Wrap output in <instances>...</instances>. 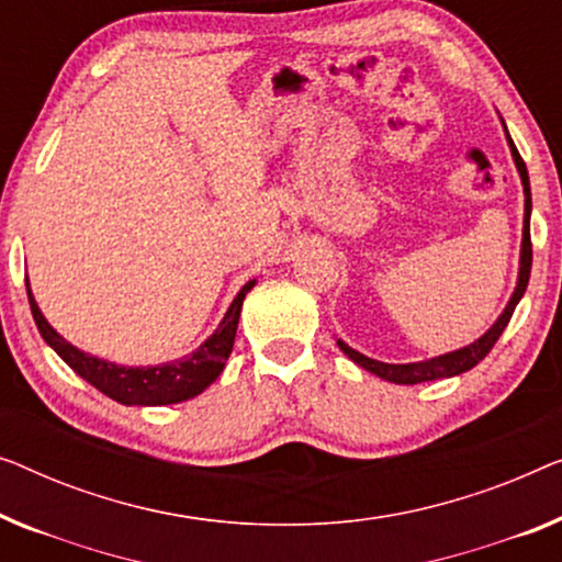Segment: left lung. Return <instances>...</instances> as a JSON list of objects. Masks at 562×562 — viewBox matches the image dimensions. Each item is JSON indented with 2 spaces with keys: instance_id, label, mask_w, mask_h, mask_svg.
I'll use <instances>...</instances> for the list:
<instances>
[{
  "instance_id": "left-lung-1",
  "label": "left lung",
  "mask_w": 562,
  "mask_h": 562,
  "mask_svg": "<svg viewBox=\"0 0 562 562\" xmlns=\"http://www.w3.org/2000/svg\"><path fill=\"white\" fill-rule=\"evenodd\" d=\"M504 124V121H502ZM504 132H507V126H504ZM507 144L512 149V159H515L517 165V172H519V180H522V190H525V225H522V250H519V276H517V286H515V294L507 301V306H504V312L499 314V319L492 324L490 331H484L482 337L476 341H471V345L461 347V349H453V352H446V355H438V357H430V360H423V362H408V364H390V362H378L372 360V357H364L352 349L345 341L337 339V345L341 352H345L349 360L360 364L372 375H378L387 382H395V385H418V382H428V380H438V378H453V375H461V372H467L474 368L484 360L486 355H490V349L497 345V339L502 337L504 327H507L512 314H515V306L519 304V299L525 296V289H527V281H530V268H532V243H530V213H532V198H530V177H527V167L522 157H519L515 142H512V136L507 132Z\"/></svg>"
}]
</instances>
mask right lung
I'll return each instance as SVG.
<instances>
[{"instance_id":"1","label":"right lung","mask_w":562,"mask_h":562,"mask_svg":"<svg viewBox=\"0 0 562 562\" xmlns=\"http://www.w3.org/2000/svg\"><path fill=\"white\" fill-rule=\"evenodd\" d=\"M24 286H27L30 308L32 316H35L40 335H43L47 345L63 357V362L68 364L72 372H78V375L86 382H91L95 390H101L103 395H109L111 401H116L121 405H172L200 395L202 390L213 385V382L221 378L225 360L233 352L243 299H246L248 291L256 286V279L248 281L246 286L238 291V296L233 299L231 306H227L217 329L202 341L192 355L165 364H151V368H126V364L101 360V357H93L83 352V349L72 347L68 339H63L58 331L47 324L35 296H32L27 279H24Z\"/></svg>"}]
</instances>
